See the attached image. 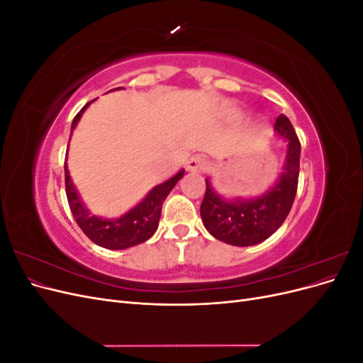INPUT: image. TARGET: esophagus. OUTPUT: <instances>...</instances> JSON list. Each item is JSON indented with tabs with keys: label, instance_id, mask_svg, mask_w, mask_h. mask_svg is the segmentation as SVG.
Segmentation results:
<instances>
[{
	"label": "esophagus",
	"instance_id": "1",
	"mask_svg": "<svg viewBox=\"0 0 363 363\" xmlns=\"http://www.w3.org/2000/svg\"><path fill=\"white\" fill-rule=\"evenodd\" d=\"M186 167H188V169L192 171V172H200V171L206 169L207 160L203 156H200V155H195V156H192L188 160V163H186Z\"/></svg>",
	"mask_w": 363,
	"mask_h": 363
}]
</instances>
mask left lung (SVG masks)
Masks as SVG:
<instances>
[{
  "label": "left lung",
  "mask_w": 363,
  "mask_h": 363,
  "mask_svg": "<svg viewBox=\"0 0 363 363\" xmlns=\"http://www.w3.org/2000/svg\"><path fill=\"white\" fill-rule=\"evenodd\" d=\"M277 135L288 140L286 164L277 184L255 200H223L206 180L200 207L203 224L213 238L236 247L256 245L269 238L284 223L295 200L300 174L301 144L288 116L283 113L274 124Z\"/></svg>",
  "instance_id": "1"
}]
</instances>
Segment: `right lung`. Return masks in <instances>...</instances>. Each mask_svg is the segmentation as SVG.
<instances>
[{"label":"right lung","mask_w":363,"mask_h":363,"mask_svg":"<svg viewBox=\"0 0 363 363\" xmlns=\"http://www.w3.org/2000/svg\"><path fill=\"white\" fill-rule=\"evenodd\" d=\"M91 103H87L82 111L75 115L71 131L75 128L77 123H79V119L82 118V113ZM183 174L184 169L175 174L168 182L157 184L156 188L145 196L144 201L139 203L135 208H131L130 212H127L124 216H121L118 219H101L89 215V211L84 207L79 194L74 189L67 164H65V188H67V196L71 212L75 218L77 224L83 230V233L89 238L94 244L103 248L124 250L145 242L147 239L155 235L159 225L163 201L172 191L174 186L183 177Z\"/></svg>","instance_id":"1"}]
</instances>
